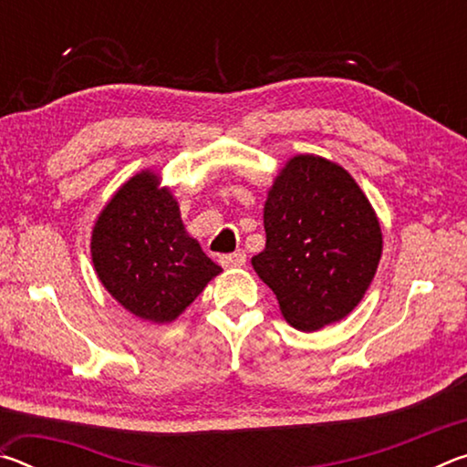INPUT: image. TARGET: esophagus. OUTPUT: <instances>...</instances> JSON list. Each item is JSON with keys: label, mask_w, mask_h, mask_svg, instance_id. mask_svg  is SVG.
Segmentation results:
<instances>
[{"label": "esophagus", "mask_w": 467, "mask_h": 467, "mask_svg": "<svg viewBox=\"0 0 467 467\" xmlns=\"http://www.w3.org/2000/svg\"><path fill=\"white\" fill-rule=\"evenodd\" d=\"M244 262H247V255H244L243 249H236L234 253H228V255L220 257V264L224 267H243Z\"/></svg>", "instance_id": "34e87169"}]
</instances>
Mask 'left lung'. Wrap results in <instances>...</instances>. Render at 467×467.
Returning <instances> with one entry per match:
<instances>
[{
	"mask_svg": "<svg viewBox=\"0 0 467 467\" xmlns=\"http://www.w3.org/2000/svg\"><path fill=\"white\" fill-rule=\"evenodd\" d=\"M265 249L251 264L284 319L315 331L360 303L381 259L379 220L348 172L326 158L295 156L264 208Z\"/></svg>",
	"mask_w": 467,
	"mask_h": 467,
	"instance_id": "1",
	"label": "left lung"
}]
</instances>
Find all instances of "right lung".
Wrapping results in <instances>:
<instances>
[{
  "mask_svg": "<svg viewBox=\"0 0 467 467\" xmlns=\"http://www.w3.org/2000/svg\"><path fill=\"white\" fill-rule=\"evenodd\" d=\"M144 171L107 203L92 231V264L115 300L152 323L177 319L223 267L185 233L169 189Z\"/></svg>",
  "mask_w": 467,
  "mask_h": 467,
  "instance_id": "obj_1",
  "label": "right lung"
}]
</instances>
